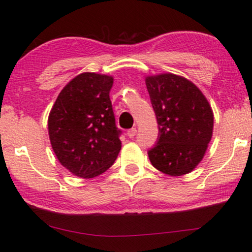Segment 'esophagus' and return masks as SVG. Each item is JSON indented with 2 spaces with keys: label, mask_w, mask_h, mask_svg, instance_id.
<instances>
[{
  "label": "esophagus",
  "mask_w": 252,
  "mask_h": 252,
  "mask_svg": "<svg viewBox=\"0 0 252 252\" xmlns=\"http://www.w3.org/2000/svg\"><path fill=\"white\" fill-rule=\"evenodd\" d=\"M136 133H137V129L136 128H131V129L128 130L126 135H128L129 138H133V137L136 136Z\"/></svg>",
  "instance_id": "esophagus-1"
}]
</instances>
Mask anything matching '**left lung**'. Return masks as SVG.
I'll use <instances>...</instances> for the list:
<instances>
[{
    "label": "left lung",
    "mask_w": 252,
    "mask_h": 252,
    "mask_svg": "<svg viewBox=\"0 0 252 252\" xmlns=\"http://www.w3.org/2000/svg\"><path fill=\"white\" fill-rule=\"evenodd\" d=\"M159 136L149 150L153 167L170 176L192 172L202 161L213 132V112L202 91L174 73L145 79Z\"/></svg>",
    "instance_id": "1"
}]
</instances>
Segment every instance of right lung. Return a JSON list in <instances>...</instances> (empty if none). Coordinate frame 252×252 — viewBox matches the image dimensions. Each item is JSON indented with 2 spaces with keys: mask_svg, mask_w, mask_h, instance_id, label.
<instances>
[{
  "mask_svg": "<svg viewBox=\"0 0 252 252\" xmlns=\"http://www.w3.org/2000/svg\"><path fill=\"white\" fill-rule=\"evenodd\" d=\"M113 77L84 72L66 84L48 117V133L60 163L92 179L106 172L121 150L109 92Z\"/></svg>",
  "mask_w": 252,
  "mask_h": 252,
  "instance_id": "obj_1",
  "label": "right lung"
}]
</instances>
